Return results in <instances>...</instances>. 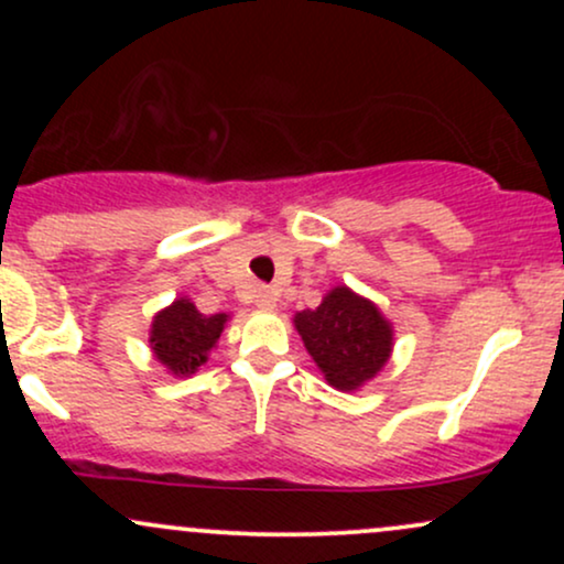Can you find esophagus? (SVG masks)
<instances>
[{"label": "esophagus", "instance_id": "1", "mask_svg": "<svg viewBox=\"0 0 564 564\" xmlns=\"http://www.w3.org/2000/svg\"><path fill=\"white\" fill-rule=\"evenodd\" d=\"M254 302H257V307L273 310L275 302H278V291L270 289V286H260V289H257V294H254Z\"/></svg>", "mask_w": 564, "mask_h": 564}]
</instances>
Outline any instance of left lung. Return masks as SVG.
Masks as SVG:
<instances>
[{"instance_id":"obj_1","label":"left lung","mask_w":564,"mask_h":564,"mask_svg":"<svg viewBox=\"0 0 564 564\" xmlns=\"http://www.w3.org/2000/svg\"><path fill=\"white\" fill-rule=\"evenodd\" d=\"M304 347L336 390H358L392 352V328L364 296L339 286L294 318Z\"/></svg>"}]
</instances>
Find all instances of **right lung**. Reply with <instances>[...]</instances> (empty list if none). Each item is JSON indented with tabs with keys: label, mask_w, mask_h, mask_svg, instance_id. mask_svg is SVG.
<instances>
[{
	"label": "right lung",
	"mask_w": 564,
	"mask_h": 564,
	"mask_svg": "<svg viewBox=\"0 0 564 564\" xmlns=\"http://www.w3.org/2000/svg\"><path fill=\"white\" fill-rule=\"evenodd\" d=\"M225 321V313L204 315L191 300H177L153 318V352L174 377H187L206 364V352L217 345Z\"/></svg>",
	"instance_id": "1"
}]
</instances>
